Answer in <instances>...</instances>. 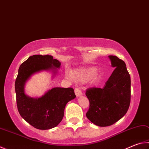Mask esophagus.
Segmentation results:
<instances>
[{"mask_svg": "<svg viewBox=\"0 0 149 149\" xmlns=\"http://www.w3.org/2000/svg\"><path fill=\"white\" fill-rule=\"evenodd\" d=\"M75 94L77 97H79L81 96H82V94H83L81 91L80 89L78 88H76L75 89Z\"/></svg>", "mask_w": 149, "mask_h": 149, "instance_id": "esophagus-1", "label": "esophagus"}]
</instances>
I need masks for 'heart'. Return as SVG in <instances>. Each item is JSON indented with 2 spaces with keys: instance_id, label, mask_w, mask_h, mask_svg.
<instances>
[{
  "instance_id": "b5f03b06",
  "label": "heart",
  "mask_w": 149,
  "mask_h": 149,
  "mask_svg": "<svg viewBox=\"0 0 149 149\" xmlns=\"http://www.w3.org/2000/svg\"><path fill=\"white\" fill-rule=\"evenodd\" d=\"M97 73V69L94 67L80 68L71 72V75L73 79L76 81L86 82L94 77ZM69 73H67L66 76L68 78L71 77ZM100 76H96L93 79V83H98L100 80Z\"/></svg>"
}]
</instances>
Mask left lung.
Returning a JSON list of instances; mask_svg holds the SVG:
<instances>
[{
	"label": "left lung",
	"instance_id": "left-lung-1",
	"mask_svg": "<svg viewBox=\"0 0 149 149\" xmlns=\"http://www.w3.org/2000/svg\"><path fill=\"white\" fill-rule=\"evenodd\" d=\"M114 71L102 88L86 91L90 106L86 116L96 126H111L123 118L130 104L131 79L124 62L117 56H108Z\"/></svg>",
	"mask_w": 149,
	"mask_h": 149
}]
</instances>
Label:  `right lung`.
Returning <instances> with one entry per match:
<instances>
[{"instance_id":"obj_1","label":"right lung","mask_w":149,"mask_h":149,"mask_svg":"<svg viewBox=\"0 0 149 149\" xmlns=\"http://www.w3.org/2000/svg\"><path fill=\"white\" fill-rule=\"evenodd\" d=\"M61 64L51 55H36L29 56L19 68L15 83L18 111L24 120L37 129L49 130L57 126L64 117L67 103L76 96L72 88L55 87L41 97L32 98L25 94V84L32 75L42 71L51 72L53 77Z\"/></svg>"}]
</instances>
